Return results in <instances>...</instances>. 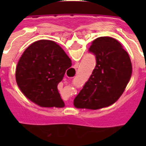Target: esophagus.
Returning a JSON list of instances; mask_svg holds the SVG:
<instances>
[{
	"label": "esophagus",
	"instance_id": "obj_1",
	"mask_svg": "<svg viewBox=\"0 0 146 146\" xmlns=\"http://www.w3.org/2000/svg\"><path fill=\"white\" fill-rule=\"evenodd\" d=\"M78 66H79V64H76L74 66H73V68H71V71L73 72V73H76V68H78Z\"/></svg>",
	"mask_w": 146,
	"mask_h": 146
}]
</instances>
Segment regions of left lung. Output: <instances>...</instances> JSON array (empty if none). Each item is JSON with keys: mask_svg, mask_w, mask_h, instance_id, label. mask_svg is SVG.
I'll list each match as a JSON object with an SVG mask.
<instances>
[{"mask_svg": "<svg viewBox=\"0 0 146 146\" xmlns=\"http://www.w3.org/2000/svg\"><path fill=\"white\" fill-rule=\"evenodd\" d=\"M89 51L96 56V67L73 104L76 108L97 110L121 96L131 77L132 64L128 53L111 37L94 40Z\"/></svg>", "mask_w": 146, "mask_h": 146, "instance_id": "left-lung-1", "label": "left lung"}]
</instances>
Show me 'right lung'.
Segmentation results:
<instances>
[{
    "mask_svg": "<svg viewBox=\"0 0 146 146\" xmlns=\"http://www.w3.org/2000/svg\"><path fill=\"white\" fill-rule=\"evenodd\" d=\"M71 65V60L58 44L39 40L22 54L16 70L17 83L22 92L38 105L63 108L57 85Z\"/></svg>",
    "mask_w": 146,
    "mask_h": 146,
    "instance_id": "add662e5",
    "label": "right lung"
}]
</instances>
